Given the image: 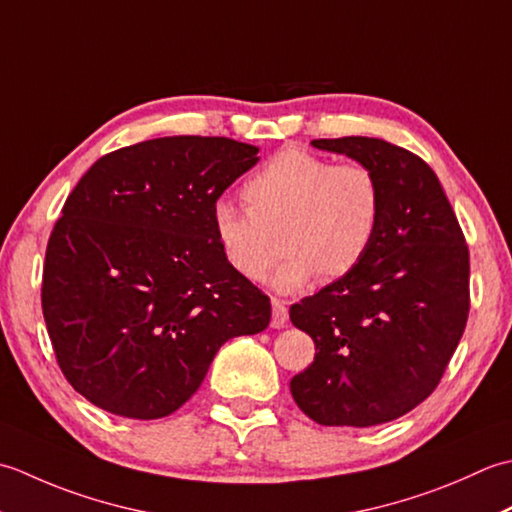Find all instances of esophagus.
I'll use <instances>...</instances> for the list:
<instances>
[{
  "label": "esophagus",
  "instance_id": "1",
  "mask_svg": "<svg viewBox=\"0 0 512 512\" xmlns=\"http://www.w3.org/2000/svg\"><path fill=\"white\" fill-rule=\"evenodd\" d=\"M289 322V311L287 305L280 298H271V327L283 329Z\"/></svg>",
  "mask_w": 512,
  "mask_h": 512
}]
</instances>
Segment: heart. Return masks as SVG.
<instances>
[{
  "label": "heart",
  "instance_id": "b5f03b06",
  "mask_svg": "<svg viewBox=\"0 0 512 512\" xmlns=\"http://www.w3.org/2000/svg\"><path fill=\"white\" fill-rule=\"evenodd\" d=\"M249 210L218 201L212 229L227 265L247 280H263L285 247L274 285L294 291L311 278L347 276L367 256L382 218V187L364 163H338L289 148L245 183Z\"/></svg>",
  "mask_w": 512,
  "mask_h": 512
}]
</instances>
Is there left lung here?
<instances>
[{
  "label": "left lung",
  "instance_id": "1",
  "mask_svg": "<svg viewBox=\"0 0 512 512\" xmlns=\"http://www.w3.org/2000/svg\"><path fill=\"white\" fill-rule=\"evenodd\" d=\"M364 163L382 187L378 236L360 265L291 305L316 358L289 382L322 426L398 420L440 382L468 318V247L435 172L382 139H316Z\"/></svg>",
  "mask_w": 512,
  "mask_h": 512
}]
</instances>
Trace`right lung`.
<instances>
[{
  "label": "right lung",
  "instance_id": "right-lung-1",
  "mask_svg": "<svg viewBox=\"0 0 512 512\" xmlns=\"http://www.w3.org/2000/svg\"><path fill=\"white\" fill-rule=\"evenodd\" d=\"M260 161L225 137H163L81 176L52 229L41 309L72 389L159 420L201 387L216 351L267 329L269 298L227 265L212 207Z\"/></svg>",
  "mask_w": 512,
  "mask_h": 512
}]
</instances>
